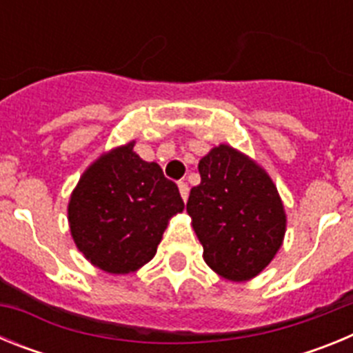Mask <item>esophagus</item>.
I'll return each mask as SVG.
<instances>
[{
    "label": "esophagus",
    "mask_w": 353,
    "mask_h": 353,
    "mask_svg": "<svg viewBox=\"0 0 353 353\" xmlns=\"http://www.w3.org/2000/svg\"><path fill=\"white\" fill-rule=\"evenodd\" d=\"M179 189H180V196H182L183 201H187L189 198V185L185 182H179Z\"/></svg>",
    "instance_id": "34e87169"
}]
</instances>
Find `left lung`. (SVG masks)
I'll list each match as a JSON object with an SVG mask.
<instances>
[{"label": "left lung", "mask_w": 353, "mask_h": 353, "mask_svg": "<svg viewBox=\"0 0 353 353\" xmlns=\"http://www.w3.org/2000/svg\"><path fill=\"white\" fill-rule=\"evenodd\" d=\"M187 214L214 272L249 281L272 261L286 232L277 187L267 171L230 145L212 148L198 164Z\"/></svg>", "instance_id": "1"}]
</instances>
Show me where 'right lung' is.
I'll return each instance as SVG.
<instances>
[{"label": "right lung", "mask_w": 353, "mask_h": 353, "mask_svg": "<svg viewBox=\"0 0 353 353\" xmlns=\"http://www.w3.org/2000/svg\"><path fill=\"white\" fill-rule=\"evenodd\" d=\"M182 210L176 183L157 162L143 161L130 141L84 171L68 201V224L90 263L129 274L155 256L168 221Z\"/></svg>", "instance_id": "obj_1"}]
</instances>
